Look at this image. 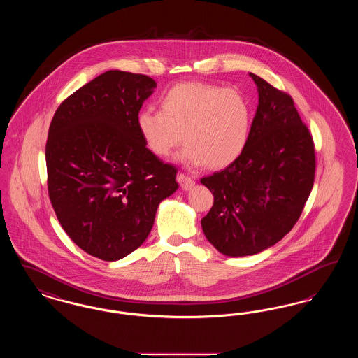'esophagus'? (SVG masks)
<instances>
[{"label":"esophagus","instance_id":"34e87169","mask_svg":"<svg viewBox=\"0 0 358 358\" xmlns=\"http://www.w3.org/2000/svg\"><path fill=\"white\" fill-rule=\"evenodd\" d=\"M177 181H178V184L181 185L184 190H187V189H190V187L194 185V180L190 176L184 174V173H178L177 174Z\"/></svg>","mask_w":358,"mask_h":358}]
</instances>
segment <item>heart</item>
Here are the masks:
<instances>
[{"label":"heart","instance_id":"1","mask_svg":"<svg viewBox=\"0 0 358 358\" xmlns=\"http://www.w3.org/2000/svg\"><path fill=\"white\" fill-rule=\"evenodd\" d=\"M251 120V106L241 92L184 82L164 94L161 110L139 111L136 126L145 146L159 158L168 157L185 139L181 157L187 164L224 169L244 152Z\"/></svg>","mask_w":358,"mask_h":358}]
</instances>
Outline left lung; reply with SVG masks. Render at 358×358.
I'll return each instance as SVG.
<instances>
[{
	"instance_id": "obj_1",
	"label": "left lung",
	"mask_w": 358,
	"mask_h": 358,
	"mask_svg": "<svg viewBox=\"0 0 358 358\" xmlns=\"http://www.w3.org/2000/svg\"><path fill=\"white\" fill-rule=\"evenodd\" d=\"M259 106L243 154L201 178L213 205L201 219L209 243L224 255H255L285 238L314 185L315 148L291 95L250 73Z\"/></svg>"
}]
</instances>
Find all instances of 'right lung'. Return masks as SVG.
Returning a JSON list of instances; mask_svg holds the SVG:
<instances>
[{
  "mask_svg": "<svg viewBox=\"0 0 358 358\" xmlns=\"http://www.w3.org/2000/svg\"><path fill=\"white\" fill-rule=\"evenodd\" d=\"M157 83L107 71L57 107L45 145L52 208L72 241L106 262L146 240L177 169L149 152L136 117Z\"/></svg>",
  "mask_w": 358,
  "mask_h": 358,
  "instance_id": "add662e5",
  "label": "right lung"
}]
</instances>
